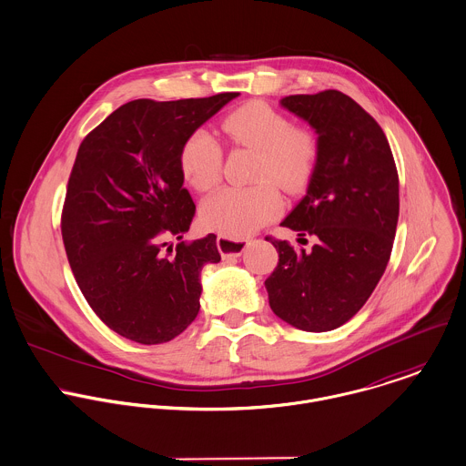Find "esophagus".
<instances>
[{
    "instance_id": "34e87169",
    "label": "esophagus",
    "mask_w": 466,
    "mask_h": 466,
    "mask_svg": "<svg viewBox=\"0 0 466 466\" xmlns=\"http://www.w3.org/2000/svg\"><path fill=\"white\" fill-rule=\"evenodd\" d=\"M216 245H218V250L221 252L223 259H228V258H239L247 247V241L232 239L227 236H218Z\"/></svg>"
}]
</instances>
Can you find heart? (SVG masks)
<instances>
[{"mask_svg": "<svg viewBox=\"0 0 466 466\" xmlns=\"http://www.w3.org/2000/svg\"><path fill=\"white\" fill-rule=\"evenodd\" d=\"M223 131L236 142L259 151L256 186L221 187L199 207L201 225L228 238H247L272 221L282 208L277 182L286 192L308 184L319 157L315 137L265 102H250L223 120ZM187 184L207 190L216 186L223 167V149L205 129L192 131L180 149Z\"/></svg>", "mask_w": 466, "mask_h": 466, "instance_id": "b5f03b06", "label": "heart"}]
</instances>
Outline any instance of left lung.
<instances>
[{
    "instance_id": "left-lung-1",
    "label": "left lung",
    "mask_w": 466,
    "mask_h": 466,
    "mask_svg": "<svg viewBox=\"0 0 466 466\" xmlns=\"http://www.w3.org/2000/svg\"><path fill=\"white\" fill-rule=\"evenodd\" d=\"M280 106L317 133L319 157L306 196L280 223L315 236L309 252L267 238L279 263L265 280L272 311L302 331L346 324L371 297L390 258L400 214L389 142L351 96L289 95Z\"/></svg>"
}]
</instances>
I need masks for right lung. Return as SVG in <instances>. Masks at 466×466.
<instances>
[{"instance_id":"right-lung-1","label":"right lung","mask_w":466,"mask_h":466,"mask_svg":"<svg viewBox=\"0 0 466 466\" xmlns=\"http://www.w3.org/2000/svg\"><path fill=\"white\" fill-rule=\"evenodd\" d=\"M238 95L131 100L77 151L61 218L68 263L98 319L133 342L178 337L199 311L201 268L221 261L214 234L182 241L196 205L180 149ZM171 238L181 243L169 258Z\"/></svg>"}]
</instances>
